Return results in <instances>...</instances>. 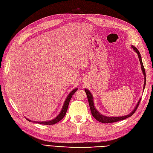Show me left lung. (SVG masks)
Instances as JSON below:
<instances>
[{
	"label": "left lung",
	"mask_w": 153,
	"mask_h": 153,
	"mask_svg": "<svg viewBox=\"0 0 153 153\" xmlns=\"http://www.w3.org/2000/svg\"><path fill=\"white\" fill-rule=\"evenodd\" d=\"M131 47L133 48V50L137 53L139 59V62H140V65H141V69H142V71H143V75H144V87H143V88L144 89L145 85H146V71H145V69L144 68L143 63V62H142L141 56H140V54L139 51H138V50L136 47H134L133 46H132ZM85 92H86V94L87 95V99H88V103H89V105H90L91 115L94 116V117L96 120L100 122V123H115V122H117V121H119V120H124V119H126L128 117H131V116H132V114L136 112V109L137 108V107H138L139 103H140V100H141V99H140L139 100L136 107L134 108V109L129 114H128V115H125V116H122V117H107V116L103 115L100 114L99 112L97 111V110L95 108V107L94 106V98H93L92 95H91V94L90 93V91L88 90L85 88Z\"/></svg>",
	"instance_id": "obj_1"
}]
</instances>
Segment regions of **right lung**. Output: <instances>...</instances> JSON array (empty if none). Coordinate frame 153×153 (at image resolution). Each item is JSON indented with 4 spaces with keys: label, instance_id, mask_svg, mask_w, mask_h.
I'll return each instance as SVG.
<instances>
[{
    "label": "right lung",
    "instance_id": "1",
    "mask_svg": "<svg viewBox=\"0 0 153 153\" xmlns=\"http://www.w3.org/2000/svg\"><path fill=\"white\" fill-rule=\"evenodd\" d=\"M77 90H78V88H75L74 90H73L71 91V92L69 94L68 97H66V100L64 102V104H63V106L62 111H61L60 113L59 114V115L57 116L56 118H54V119L51 120L43 121V122H36V121H31L28 119H26L29 122L30 121V122H33V123H36L40 124H43V125H53V124H54L58 123L59 121H60L65 117V114L66 113V111H67V109H68L69 103H70V101L71 99V97L73 95V94H74L76 92Z\"/></svg>",
    "mask_w": 153,
    "mask_h": 153
}]
</instances>
